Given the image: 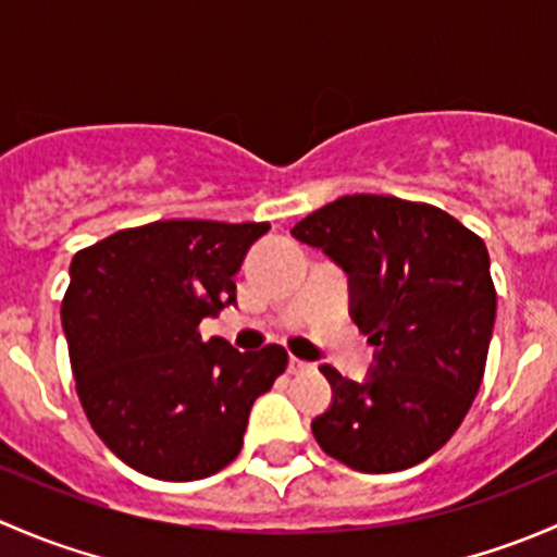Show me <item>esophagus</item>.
Returning a JSON list of instances; mask_svg holds the SVG:
<instances>
[{"label":"esophagus","instance_id":"1","mask_svg":"<svg viewBox=\"0 0 557 557\" xmlns=\"http://www.w3.org/2000/svg\"><path fill=\"white\" fill-rule=\"evenodd\" d=\"M312 363H307V361H301V358H290L288 361V372L290 374H305V372H312Z\"/></svg>","mask_w":557,"mask_h":557}]
</instances>
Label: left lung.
Masks as SVG:
<instances>
[{"mask_svg": "<svg viewBox=\"0 0 557 557\" xmlns=\"http://www.w3.org/2000/svg\"><path fill=\"white\" fill-rule=\"evenodd\" d=\"M350 274L352 320L377 356L367 383L329 377L334 401L312 420L325 455L367 474L418 466L463 423L496 320L487 247L423 201L352 194L294 226Z\"/></svg>", "mask_w": 557, "mask_h": 557, "instance_id": "obj_1", "label": "left lung"}]
</instances>
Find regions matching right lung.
I'll use <instances>...</instances> for the list:
<instances>
[{"label": "right lung", "instance_id": "right-lung-1", "mask_svg": "<svg viewBox=\"0 0 557 557\" xmlns=\"http://www.w3.org/2000/svg\"><path fill=\"white\" fill-rule=\"evenodd\" d=\"M269 223L156 221L75 252L61 301L77 396L99 440L143 474L210 476L243 450L250 407L288 367L267 345L201 342Z\"/></svg>", "mask_w": 557, "mask_h": 557}]
</instances>
